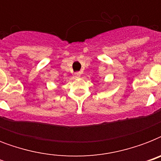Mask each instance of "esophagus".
<instances>
[{"mask_svg":"<svg viewBox=\"0 0 161 161\" xmlns=\"http://www.w3.org/2000/svg\"><path fill=\"white\" fill-rule=\"evenodd\" d=\"M80 74H81L80 72H78V73H75V76H76V77H79V76H80Z\"/></svg>","mask_w":161,"mask_h":161,"instance_id":"obj_1","label":"esophagus"}]
</instances>
